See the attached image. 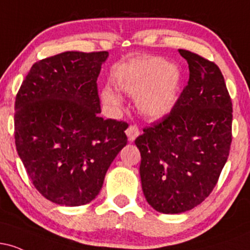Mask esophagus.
Returning a JSON list of instances; mask_svg holds the SVG:
<instances>
[{"label": "esophagus", "mask_w": 250, "mask_h": 250, "mask_svg": "<svg viewBox=\"0 0 250 250\" xmlns=\"http://www.w3.org/2000/svg\"><path fill=\"white\" fill-rule=\"evenodd\" d=\"M125 134H127L129 141L133 142V141H135V139H136V137L140 135V130L136 125H129L127 130H125Z\"/></svg>", "instance_id": "34e87169"}]
</instances>
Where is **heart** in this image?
Listing matches in <instances>:
<instances>
[{"label": "heart", "instance_id": "1", "mask_svg": "<svg viewBox=\"0 0 250 250\" xmlns=\"http://www.w3.org/2000/svg\"><path fill=\"white\" fill-rule=\"evenodd\" d=\"M182 73L175 64L162 59H150L130 68L116 81V88L129 96L136 97V108L143 116L159 120L169 115L180 97ZM102 100L108 107L120 110L123 101L111 89L102 91Z\"/></svg>", "mask_w": 250, "mask_h": 250}]
</instances>
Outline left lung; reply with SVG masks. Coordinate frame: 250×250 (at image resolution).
I'll list each match as a JSON object with an SVG mask.
<instances>
[{
  "mask_svg": "<svg viewBox=\"0 0 250 250\" xmlns=\"http://www.w3.org/2000/svg\"><path fill=\"white\" fill-rule=\"evenodd\" d=\"M189 81L169 115L135 140L146 200L156 211L180 214L209 196L225 167L231 143L233 107L216 64L191 51Z\"/></svg>",
  "mask_w": 250,
  "mask_h": 250,
  "instance_id": "1",
  "label": "left lung"
}]
</instances>
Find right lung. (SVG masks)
<instances>
[{"label": "right lung", "instance_id": "add662e5", "mask_svg": "<svg viewBox=\"0 0 250 250\" xmlns=\"http://www.w3.org/2000/svg\"><path fill=\"white\" fill-rule=\"evenodd\" d=\"M108 51H65L36 62L15 101V143L33 185L51 202L87 205L127 145L125 122L104 120L97 77Z\"/></svg>", "mask_w": 250, "mask_h": 250}]
</instances>
